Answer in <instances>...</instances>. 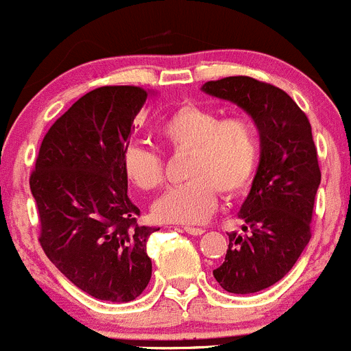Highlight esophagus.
Wrapping results in <instances>:
<instances>
[{
    "instance_id": "1",
    "label": "esophagus",
    "mask_w": 351,
    "mask_h": 351,
    "mask_svg": "<svg viewBox=\"0 0 351 351\" xmlns=\"http://www.w3.org/2000/svg\"><path fill=\"white\" fill-rule=\"evenodd\" d=\"M184 231L188 232V234H191V236H202L203 232V229H199V228H193V226H186L184 228Z\"/></svg>"
}]
</instances>
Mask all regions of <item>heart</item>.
Here are the masks:
<instances>
[{"label":"heart","mask_w":351,"mask_h":351,"mask_svg":"<svg viewBox=\"0 0 351 351\" xmlns=\"http://www.w3.org/2000/svg\"><path fill=\"white\" fill-rule=\"evenodd\" d=\"M158 134L173 152L189 153L188 182L153 203V215L160 222H205L217 208V191L228 198L241 195L258 167V131L246 117L222 119L215 110L189 103L163 119ZM122 169L128 181L143 191L163 184L162 156L146 146H128Z\"/></svg>","instance_id":"b5f03b06"}]
</instances>
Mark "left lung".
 <instances>
[{
  "label": "left lung",
  "instance_id": "obj_1",
  "mask_svg": "<svg viewBox=\"0 0 351 351\" xmlns=\"http://www.w3.org/2000/svg\"><path fill=\"white\" fill-rule=\"evenodd\" d=\"M202 91L245 110L260 134V160L238 217L239 236L229 232L226 260L213 278L226 291L250 295L281 281L310 241V220L320 184L312 128L282 89L256 79L210 81Z\"/></svg>",
  "mask_w": 351,
  "mask_h": 351
}]
</instances>
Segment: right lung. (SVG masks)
<instances>
[{
  "mask_svg": "<svg viewBox=\"0 0 351 351\" xmlns=\"http://www.w3.org/2000/svg\"><path fill=\"white\" fill-rule=\"evenodd\" d=\"M149 95L134 86L84 95L46 132L31 173L46 256L79 289L105 302H132L152 279L146 243L156 229L136 222L139 208L122 169Z\"/></svg>",
  "mask_w": 351,
  "mask_h": 351,
  "instance_id": "obj_1",
  "label": "right lung"
}]
</instances>
